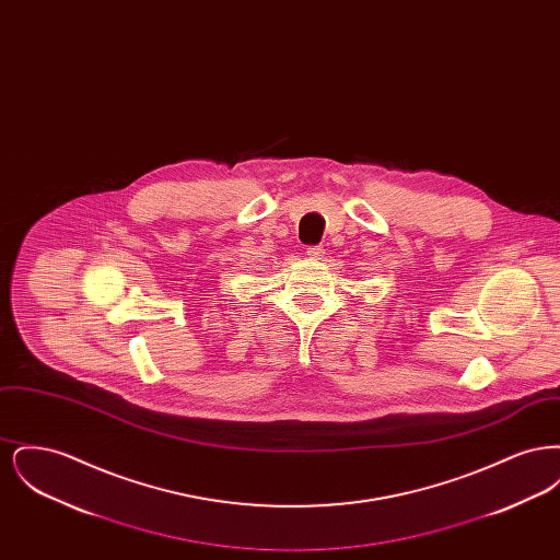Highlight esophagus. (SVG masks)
Instances as JSON below:
<instances>
[{
    "instance_id": "esophagus-1",
    "label": "esophagus",
    "mask_w": 560,
    "mask_h": 560,
    "mask_svg": "<svg viewBox=\"0 0 560 560\" xmlns=\"http://www.w3.org/2000/svg\"><path fill=\"white\" fill-rule=\"evenodd\" d=\"M323 254H325V249H323L320 245H313V247H308V249H306V256H308L311 260H320V258H323Z\"/></svg>"
}]
</instances>
